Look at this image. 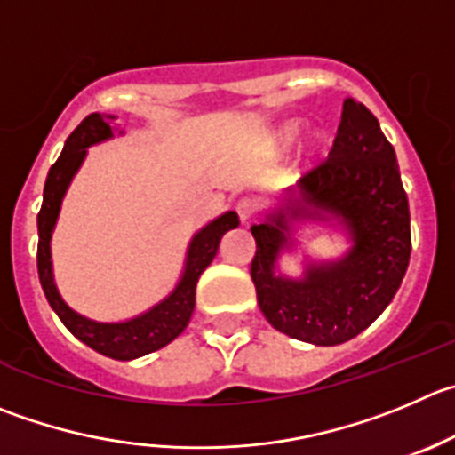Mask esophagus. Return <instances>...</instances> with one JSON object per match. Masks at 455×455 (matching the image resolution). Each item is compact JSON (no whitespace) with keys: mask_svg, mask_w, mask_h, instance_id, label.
Instances as JSON below:
<instances>
[{"mask_svg":"<svg viewBox=\"0 0 455 455\" xmlns=\"http://www.w3.org/2000/svg\"><path fill=\"white\" fill-rule=\"evenodd\" d=\"M257 203L252 201V198H241L239 203H236V214H239V219L243 220V223H248L250 219H254L257 216Z\"/></svg>","mask_w":455,"mask_h":455,"instance_id":"esophagus-1","label":"esophagus"}]
</instances>
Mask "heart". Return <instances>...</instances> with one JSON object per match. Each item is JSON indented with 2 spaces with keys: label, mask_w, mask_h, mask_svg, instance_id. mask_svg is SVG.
Returning a JSON list of instances; mask_svg holds the SVG:
<instances>
[{
  "label": "heart",
  "mask_w": 455,
  "mask_h": 455,
  "mask_svg": "<svg viewBox=\"0 0 455 455\" xmlns=\"http://www.w3.org/2000/svg\"><path fill=\"white\" fill-rule=\"evenodd\" d=\"M290 138H292V132L283 133V138H281V140H283V142H288V140H290Z\"/></svg>",
  "instance_id": "obj_1"
}]
</instances>
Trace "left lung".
<instances>
[{"instance_id": "8db88e82", "label": "left lung", "mask_w": 455, "mask_h": 455, "mask_svg": "<svg viewBox=\"0 0 455 455\" xmlns=\"http://www.w3.org/2000/svg\"><path fill=\"white\" fill-rule=\"evenodd\" d=\"M337 216L353 235L348 257L310 266L304 281L276 279L275 259L288 245L285 216L252 225L250 275L259 308L276 331L317 346H335L369 328L391 304L411 257V216L395 149L362 102L344 100L335 142L290 198V219Z\"/></svg>"}]
</instances>
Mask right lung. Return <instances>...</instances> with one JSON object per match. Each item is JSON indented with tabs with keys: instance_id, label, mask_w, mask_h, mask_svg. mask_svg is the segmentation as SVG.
Returning <instances> with one entry per match:
<instances>
[{
	"instance_id": "add662e5",
	"label": "right lung",
	"mask_w": 455,
	"mask_h": 455,
	"mask_svg": "<svg viewBox=\"0 0 455 455\" xmlns=\"http://www.w3.org/2000/svg\"><path fill=\"white\" fill-rule=\"evenodd\" d=\"M105 138H111V127L100 114H89L64 142V149L60 158L55 160L53 167L49 170L44 185V201L42 210L37 214V275H40L42 290L51 308L58 313L64 326L73 332L80 341L91 346L98 353L107 355L111 360H136L147 353L163 348L172 339L185 331L189 323V317L194 313V301H196V283L198 276L203 275L212 259L216 257L220 236L228 230L239 225L236 212H225L216 220H212L207 228H203L194 236L188 254V267L176 285V290L167 297L163 304L151 308L149 313L140 315L136 319H129L123 323H98L82 315L73 313L62 297L58 295V288L53 283V272H51V232H53L55 219H58L60 203H62L64 192L71 183L73 174L80 167L82 158L86 154V147L93 142H100Z\"/></svg>"
}]
</instances>
